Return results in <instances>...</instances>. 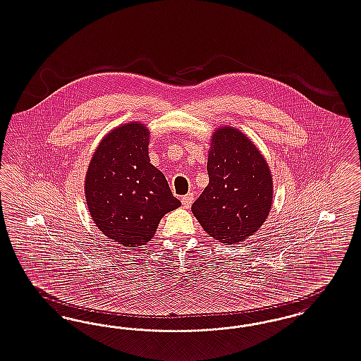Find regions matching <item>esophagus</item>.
Here are the masks:
<instances>
[{
	"label": "esophagus",
	"mask_w": 361,
	"mask_h": 361,
	"mask_svg": "<svg viewBox=\"0 0 361 361\" xmlns=\"http://www.w3.org/2000/svg\"><path fill=\"white\" fill-rule=\"evenodd\" d=\"M192 202H193V196L192 195H186V196L181 198V204H183V207L185 209L190 208Z\"/></svg>",
	"instance_id": "obj_1"
}]
</instances>
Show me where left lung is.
Segmentation results:
<instances>
[{"mask_svg": "<svg viewBox=\"0 0 361 361\" xmlns=\"http://www.w3.org/2000/svg\"><path fill=\"white\" fill-rule=\"evenodd\" d=\"M209 184L192 213L210 237L243 242L262 226L273 201V178L262 154L231 127L214 132L208 159Z\"/></svg>", "mask_w": 361, "mask_h": 361, "instance_id": "obj_1", "label": "left lung"}]
</instances>
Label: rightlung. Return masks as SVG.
I'll return each mask as SVG.
<instances>
[{
    "instance_id": "1",
    "label": "right lung",
    "mask_w": 361,
    "mask_h": 361,
    "mask_svg": "<svg viewBox=\"0 0 361 361\" xmlns=\"http://www.w3.org/2000/svg\"><path fill=\"white\" fill-rule=\"evenodd\" d=\"M149 132L139 123L115 128L88 165L86 200L92 221L109 240L142 246L160 219L181 205L164 175L149 163Z\"/></svg>"
}]
</instances>
